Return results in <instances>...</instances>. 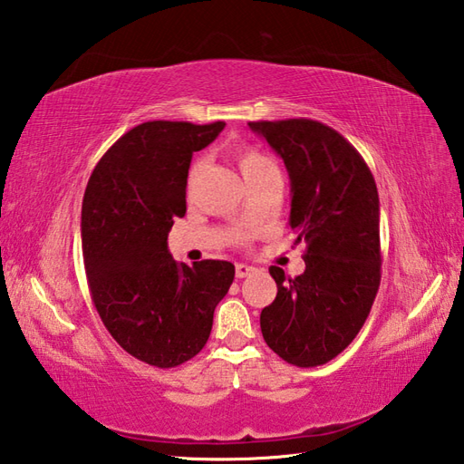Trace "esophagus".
Returning a JSON list of instances; mask_svg holds the SVG:
<instances>
[{
  "label": "esophagus",
  "instance_id": "obj_1",
  "mask_svg": "<svg viewBox=\"0 0 464 464\" xmlns=\"http://www.w3.org/2000/svg\"><path fill=\"white\" fill-rule=\"evenodd\" d=\"M256 272V267H252V266H248V264H238L236 266V277H248V276H252Z\"/></svg>",
  "mask_w": 464,
  "mask_h": 464
}]
</instances>
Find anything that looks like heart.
<instances>
[{
  "label": "heart",
  "instance_id": "1",
  "mask_svg": "<svg viewBox=\"0 0 464 464\" xmlns=\"http://www.w3.org/2000/svg\"><path fill=\"white\" fill-rule=\"evenodd\" d=\"M234 160H236V164H238L242 177L246 179V182H248V184L262 179L264 174H267V172L277 170L274 160L267 157V154H264L258 149H252V147H238V149H236L234 150ZM202 167H204L202 160L194 162V167L190 170V184L194 182V179L198 177Z\"/></svg>",
  "mask_w": 464,
  "mask_h": 464
}]
</instances>
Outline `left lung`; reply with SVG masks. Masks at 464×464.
<instances>
[{
	"label": "left lung",
	"mask_w": 464,
	"mask_h": 464,
	"mask_svg": "<svg viewBox=\"0 0 464 464\" xmlns=\"http://www.w3.org/2000/svg\"><path fill=\"white\" fill-rule=\"evenodd\" d=\"M280 154L292 187L290 228L305 244V270L270 267L276 300L260 315L267 347L315 367L353 342L381 282L379 194L365 160L332 127L312 119L248 122Z\"/></svg>",
	"instance_id": "obj_1"
}]
</instances>
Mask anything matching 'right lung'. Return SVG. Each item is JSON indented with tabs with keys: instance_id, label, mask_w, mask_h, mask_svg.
I'll return each mask as SVG.
<instances>
[{
	"instance_id": "add662e5",
	"label": "right lung",
	"mask_w": 464,
	"mask_h": 464,
	"mask_svg": "<svg viewBox=\"0 0 464 464\" xmlns=\"http://www.w3.org/2000/svg\"><path fill=\"white\" fill-rule=\"evenodd\" d=\"M224 125L142 122L102 154L85 190L81 242L92 304L127 353L160 369L200 353L234 280V264H179L167 242L187 214L192 152Z\"/></svg>"
}]
</instances>
